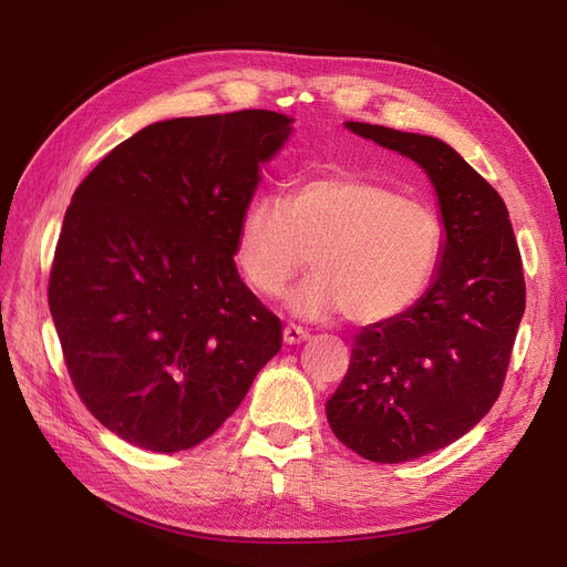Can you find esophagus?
<instances>
[{
    "instance_id": "1",
    "label": "esophagus",
    "mask_w": 567,
    "mask_h": 567,
    "mask_svg": "<svg viewBox=\"0 0 567 567\" xmlns=\"http://www.w3.org/2000/svg\"><path fill=\"white\" fill-rule=\"evenodd\" d=\"M307 338H310V333H307L302 326L288 323L286 329H284V342H286V346H300V342H305Z\"/></svg>"
}]
</instances>
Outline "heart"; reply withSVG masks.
I'll use <instances>...</instances> for the list:
<instances>
[{
    "mask_svg": "<svg viewBox=\"0 0 567 567\" xmlns=\"http://www.w3.org/2000/svg\"><path fill=\"white\" fill-rule=\"evenodd\" d=\"M442 248L431 203L348 173L298 182L284 203L255 198L236 229V262L257 293L279 296L312 255L317 271L286 307L307 319L346 312L354 323L404 315L433 284Z\"/></svg>",
    "mask_w": 567,
    "mask_h": 567,
    "instance_id": "b5f03b06",
    "label": "heart"
}]
</instances>
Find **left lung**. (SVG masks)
Returning a JSON list of instances; mask_svg holds the SVG:
<instances>
[{"mask_svg":"<svg viewBox=\"0 0 567 567\" xmlns=\"http://www.w3.org/2000/svg\"><path fill=\"white\" fill-rule=\"evenodd\" d=\"M346 127L423 169L444 248L433 284L404 315L354 336L326 419L359 456L414 461L473 431L499 398L525 312L523 262L502 196L450 144L352 120Z\"/></svg>","mask_w":567,"mask_h":567,"instance_id":"left-lung-1","label":"left lung"}]
</instances>
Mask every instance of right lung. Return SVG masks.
<instances>
[{"mask_svg":"<svg viewBox=\"0 0 567 567\" xmlns=\"http://www.w3.org/2000/svg\"><path fill=\"white\" fill-rule=\"evenodd\" d=\"M293 134L274 111L173 117L117 144L65 210L49 310L82 402L173 454L210 437L281 350L234 265L260 169Z\"/></svg>","mask_w":567,"mask_h":567,"instance_id":"obj_1","label":"right lung"}]
</instances>
